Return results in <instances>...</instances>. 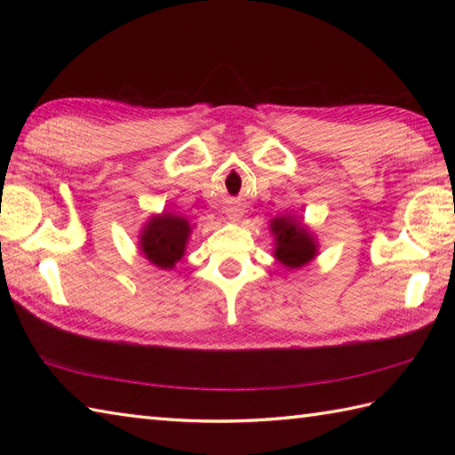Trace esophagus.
<instances>
[{"label":"esophagus","mask_w":455,"mask_h":455,"mask_svg":"<svg viewBox=\"0 0 455 455\" xmlns=\"http://www.w3.org/2000/svg\"><path fill=\"white\" fill-rule=\"evenodd\" d=\"M228 217H230V219H233V220H236V219H238L240 215H238V212H236V211H230V215H228Z\"/></svg>","instance_id":"34e87169"}]
</instances>
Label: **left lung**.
Returning <instances> with one entry per match:
<instances>
[{"mask_svg": "<svg viewBox=\"0 0 455 455\" xmlns=\"http://www.w3.org/2000/svg\"><path fill=\"white\" fill-rule=\"evenodd\" d=\"M275 235V258L287 267H301L311 262L316 254V244L311 235L291 217H279L272 220Z\"/></svg>", "mask_w": 455, "mask_h": 455, "instance_id": "left-lung-1", "label": "left lung"}]
</instances>
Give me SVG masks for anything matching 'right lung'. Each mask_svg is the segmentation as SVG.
Returning a JSON list of instances; mask_svg holds the SVG:
<instances>
[{
  "instance_id": "1",
  "label": "right lung",
  "mask_w": 455,
  "mask_h": 455,
  "mask_svg": "<svg viewBox=\"0 0 455 455\" xmlns=\"http://www.w3.org/2000/svg\"><path fill=\"white\" fill-rule=\"evenodd\" d=\"M191 227L186 219L176 215L152 217L140 236V248L154 266L170 269L181 259Z\"/></svg>"
}]
</instances>
